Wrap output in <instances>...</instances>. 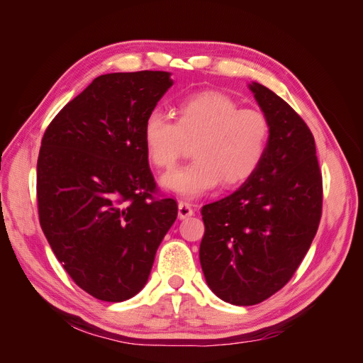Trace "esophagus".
Here are the masks:
<instances>
[{
    "label": "esophagus",
    "instance_id": "esophagus-1",
    "mask_svg": "<svg viewBox=\"0 0 363 363\" xmlns=\"http://www.w3.org/2000/svg\"><path fill=\"white\" fill-rule=\"evenodd\" d=\"M192 215H194V208L189 203H186V201L179 203V218L180 219H186Z\"/></svg>",
    "mask_w": 363,
    "mask_h": 363
}]
</instances>
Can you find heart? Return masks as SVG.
Wrapping results in <instances>:
<instances>
[{"instance_id": "b5f03b06", "label": "heart", "mask_w": 363, "mask_h": 363, "mask_svg": "<svg viewBox=\"0 0 363 363\" xmlns=\"http://www.w3.org/2000/svg\"><path fill=\"white\" fill-rule=\"evenodd\" d=\"M271 138L268 116L240 107L224 92L204 91L184 98L177 119L160 111L147 115L142 127L145 151L159 168L171 169L194 143V160L163 177V186L194 200L224 182L233 186L257 171Z\"/></svg>"}]
</instances>
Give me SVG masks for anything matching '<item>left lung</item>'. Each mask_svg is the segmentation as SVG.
I'll list each match as a JSON object with an SVG mask.
<instances>
[{
  "mask_svg": "<svg viewBox=\"0 0 363 363\" xmlns=\"http://www.w3.org/2000/svg\"><path fill=\"white\" fill-rule=\"evenodd\" d=\"M271 124L267 155L238 191L201 208L200 262L225 303L252 306L280 291L320 225L323 175L311 128L279 95L250 84Z\"/></svg>",
  "mask_w": 363,
  "mask_h": 363,
  "instance_id": "1",
  "label": "left lung"
}]
</instances>
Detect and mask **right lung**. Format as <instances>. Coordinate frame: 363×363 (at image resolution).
Segmentation results:
<instances>
[{
	"label": "right lung",
	"mask_w": 363,
	"mask_h": 363,
	"mask_svg": "<svg viewBox=\"0 0 363 363\" xmlns=\"http://www.w3.org/2000/svg\"><path fill=\"white\" fill-rule=\"evenodd\" d=\"M169 72L100 75L56 115L38 157L42 232L89 295L125 301L145 286L177 218L157 194L142 127L172 86Z\"/></svg>",
	"instance_id": "obj_1"
}]
</instances>
